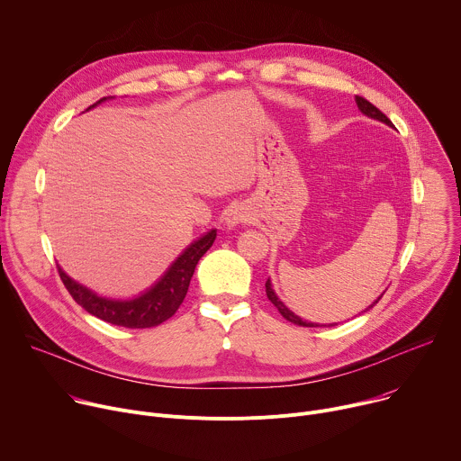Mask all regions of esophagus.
Wrapping results in <instances>:
<instances>
[{"mask_svg":"<svg viewBox=\"0 0 461 461\" xmlns=\"http://www.w3.org/2000/svg\"><path fill=\"white\" fill-rule=\"evenodd\" d=\"M249 221V212L245 207H241V204H234V207L229 211L227 214V225L229 227H236L240 223H245Z\"/></svg>","mask_w":461,"mask_h":461,"instance_id":"34e87169","label":"esophagus"}]
</instances>
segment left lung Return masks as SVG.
Returning a JSON list of instances; mask_svg holds the SVG:
<instances>
[{"instance_id": "obj_1", "label": "left lung", "mask_w": 461, "mask_h": 461, "mask_svg": "<svg viewBox=\"0 0 461 461\" xmlns=\"http://www.w3.org/2000/svg\"><path fill=\"white\" fill-rule=\"evenodd\" d=\"M355 102H357V106H359V110L365 113V115H368V117H372V119H377V121H381V122H384V124H388V126H392V121L381 112V110H377L372 102H368L365 96H359V95H355ZM266 293H267V298L275 303V308L282 313V317L285 319V321H289V322H293V324H298V326H305V328H315L317 324H312V322H305V321H302L300 317H296L293 312H289L285 305L280 302V298L275 294V291H273V287H271V282L267 280L266 282ZM381 298V296H379ZM379 298L370 305V308H374V305L379 302ZM368 308V310H370Z\"/></svg>"}]
</instances>
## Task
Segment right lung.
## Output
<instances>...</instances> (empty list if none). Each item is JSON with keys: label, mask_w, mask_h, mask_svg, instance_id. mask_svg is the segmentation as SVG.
I'll list each match as a JSON object with an SVG mask.
<instances>
[{"label": "right lung", "mask_w": 461, "mask_h": 461, "mask_svg": "<svg viewBox=\"0 0 461 461\" xmlns=\"http://www.w3.org/2000/svg\"><path fill=\"white\" fill-rule=\"evenodd\" d=\"M102 100H106V98H100L96 104H100ZM96 104H93V106H96ZM93 106H89V108H93ZM214 240H216V230H211L203 238H199L197 241H194L172 264V267L167 271V275L156 285H153L148 293H144L142 296H139L135 300H128V302L96 296L84 285L73 282L60 267H59V275H60V280L64 282L66 289L73 296V300L78 305H82V308L87 313H91L93 317L104 321V322H110V324H115V326L131 328V330L153 328V326H159L165 321H168L179 310V305L183 303V300L186 296L195 266L203 254L211 249Z\"/></svg>", "instance_id": "add662e5"}]
</instances>
